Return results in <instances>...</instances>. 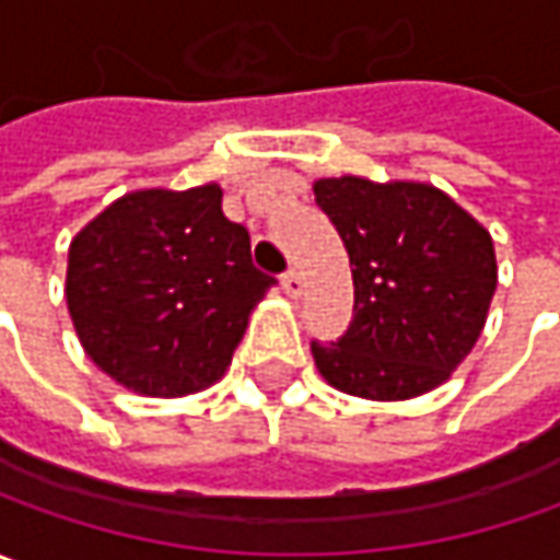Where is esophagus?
<instances>
[{"instance_id": "esophagus-1", "label": "esophagus", "mask_w": 560, "mask_h": 560, "mask_svg": "<svg viewBox=\"0 0 560 560\" xmlns=\"http://www.w3.org/2000/svg\"><path fill=\"white\" fill-rule=\"evenodd\" d=\"M281 288H284L288 298H300V294H303V279H300L298 269H288V272L281 276Z\"/></svg>"}]
</instances>
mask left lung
Instances as JSON below:
<instances>
[{
    "instance_id": "left-lung-1",
    "label": "left lung",
    "mask_w": 560,
    "mask_h": 560,
    "mask_svg": "<svg viewBox=\"0 0 560 560\" xmlns=\"http://www.w3.org/2000/svg\"><path fill=\"white\" fill-rule=\"evenodd\" d=\"M313 191L353 269V322L338 343L313 340L318 375L377 402L431 394L487 325L499 281L490 232L428 183L331 176Z\"/></svg>"
}]
</instances>
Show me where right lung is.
<instances>
[{
  "label": "right lung",
  "mask_w": 560,
  "mask_h": 560,
  "mask_svg": "<svg viewBox=\"0 0 560 560\" xmlns=\"http://www.w3.org/2000/svg\"><path fill=\"white\" fill-rule=\"evenodd\" d=\"M272 284L250 260L247 229L222 217V188L207 183L107 203L70 242L65 298L105 375L173 399L225 375Z\"/></svg>",
  "instance_id": "right-lung-1"
}]
</instances>
